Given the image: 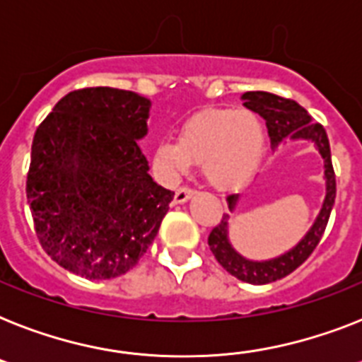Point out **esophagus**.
Segmentation results:
<instances>
[{
    "label": "esophagus",
    "mask_w": 362,
    "mask_h": 362,
    "mask_svg": "<svg viewBox=\"0 0 362 362\" xmlns=\"http://www.w3.org/2000/svg\"><path fill=\"white\" fill-rule=\"evenodd\" d=\"M192 196H194V190H190V188H179L177 192H175V196H174V203H175V205L187 203L188 199L192 198Z\"/></svg>",
    "instance_id": "34e87169"
}]
</instances>
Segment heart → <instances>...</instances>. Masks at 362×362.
Returning <instances> with one entry per match:
<instances>
[{
  "label": "heart",
  "instance_id": "obj_1",
  "mask_svg": "<svg viewBox=\"0 0 362 362\" xmlns=\"http://www.w3.org/2000/svg\"><path fill=\"white\" fill-rule=\"evenodd\" d=\"M267 133L250 109L207 107L179 125L177 142L163 140L153 153L157 172L168 181L202 164L203 175L218 190H237L257 174L264 157Z\"/></svg>",
  "mask_w": 362,
  "mask_h": 362
}]
</instances>
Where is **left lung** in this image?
Here are the masks:
<instances>
[{
    "mask_svg": "<svg viewBox=\"0 0 362 362\" xmlns=\"http://www.w3.org/2000/svg\"><path fill=\"white\" fill-rule=\"evenodd\" d=\"M240 100L244 101L246 109L253 110L261 118H264L268 136H270V146L274 151H277V148L285 146L286 142H309L320 153L322 163H324L325 196L322 207L316 214L313 226L307 229L305 235L288 252L272 257V259H261V261L244 257L237 247L233 246L231 238H229V218H231V214H223L222 222L218 223L209 235L211 252L214 253L216 261L231 276L244 283H250V285H267V283H274L292 274L296 268L305 262L307 257L318 246V242L325 231V226H327V220H329L331 209L335 205V172H333V164H331L329 140H327L325 129L320 124H313L310 115L300 103H296L294 100L279 98V95L270 94V92H246V94L240 95ZM238 199H240L238 194L229 196V213L237 211Z\"/></svg>",
    "mask_w": 362,
    "mask_h": 362,
    "instance_id": "left-lung-1",
    "label": "left lung"
}]
</instances>
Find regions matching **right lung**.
<instances>
[{
  "label": "right lung",
  "mask_w": 362,
  "mask_h": 362,
  "mask_svg": "<svg viewBox=\"0 0 362 362\" xmlns=\"http://www.w3.org/2000/svg\"><path fill=\"white\" fill-rule=\"evenodd\" d=\"M151 101L95 86L62 98L35 133L27 203L42 247L64 270L112 279L139 262L174 192L149 175L140 142Z\"/></svg>",
  "instance_id": "add662e5"
}]
</instances>
